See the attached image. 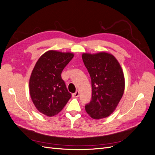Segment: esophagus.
I'll use <instances>...</instances> for the list:
<instances>
[{
    "label": "esophagus",
    "mask_w": 155,
    "mask_h": 155,
    "mask_svg": "<svg viewBox=\"0 0 155 155\" xmlns=\"http://www.w3.org/2000/svg\"><path fill=\"white\" fill-rule=\"evenodd\" d=\"M79 96V92L77 91L76 92H74L72 94V97H78Z\"/></svg>",
    "instance_id": "obj_1"
}]
</instances>
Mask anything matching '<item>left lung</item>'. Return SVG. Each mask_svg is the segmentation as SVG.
<instances>
[{"instance_id": "left-lung-1", "label": "left lung", "mask_w": 155, "mask_h": 155, "mask_svg": "<svg viewBox=\"0 0 155 155\" xmlns=\"http://www.w3.org/2000/svg\"><path fill=\"white\" fill-rule=\"evenodd\" d=\"M84 64L90 74L92 97L85 110L94 119L111 114L122 97L125 88L124 73L113 55L105 52L83 54Z\"/></svg>"}]
</instances>
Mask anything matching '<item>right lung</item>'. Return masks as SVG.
<instances>
[{
	"label": "right lung",
	"mask_w": 155,
	"mask_h": 155,
	"mask_svg": "<svg viewBox=\"0 0 155 155\" xmlns=\"http://www.w3.org/2000/svg\"><path fill=\"white\" fill-rule=\"evenodd\" d=\"M74 54L50 50L37 61L30 79V94L37 109L48 116L58 114L71 97L61 78Z\"/></svg>",
	"instance_id": "right-lung-1"
}]
</instances>
